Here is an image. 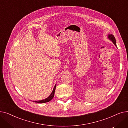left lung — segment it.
I'll return each instance as SVG.
<instances>
[{
	"label": "left lung",
	"mask_w": 128,
	"mask_h": 128,
	"mask_svg": "<svg viewBox=\"0 0 128 128\" xmlns=\"http://www.w3.org/2000/svg\"><path fill=\"white\" fill-rule=\"evenodd\" d=\"M108 38L113 42V44L115 45V46H117L116 39H115V37H114V36L112 34H108Z\"/></svg>",
	"instance_id": "obj_1"
}]
</instances>
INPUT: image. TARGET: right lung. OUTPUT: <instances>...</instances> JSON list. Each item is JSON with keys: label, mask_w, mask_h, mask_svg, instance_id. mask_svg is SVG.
<instances>
[{"label": "right lung", "mask_w": 128, "mask_h": 128, "mask_svg": "<svg viewBox=\"0 0 128 128\" xmlns=\"http://www.w3.org/2000/svg\"><path fill=\"white\" fill-rule=\"evenodd\" d=\"M56 84L55 85L54 87L53 90L51 93V94L44 100H36V101H33L36 103H46V102H48L53 98L54 96V92H55V90H56Z\"/></svg>", "instance_id": "add662e5"}]
</instances>
